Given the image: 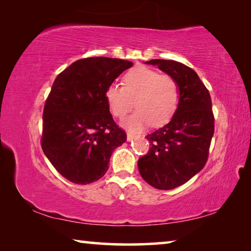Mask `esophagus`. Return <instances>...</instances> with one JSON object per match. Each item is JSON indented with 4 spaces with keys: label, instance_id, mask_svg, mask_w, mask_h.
Returning <instances> with one entry per match:
<instances>
[{
    "label": "esophagus",
    "instance_id": "obj_1",
    "mask_svg": "<svg viewBox=\"0 0 251 251\" xmlns=\"http://www.w3.org/2000/svg\"><path fill=\"white\" fill-rule=\"evenodd\" d=\"M135 136L136 135L133 134V133H127V139H128V141H131V139H133Z\"/></svg>",
    "mask_w": 251,
    "mask_h": 251
}]
</instances>
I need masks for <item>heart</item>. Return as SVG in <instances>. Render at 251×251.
Here are the masks:
<instances>
[{"instance_id": "1", "label": "heart", "mask_w": 251, "mask_h": 251, "mask_svg": "<svg viewBox=\"0 0 251 251\" xmlns=\"http://www.w3.org/2000/svg\"><path fill=\"white\" fill-rule=\"evenodd\" d=\"M123 82L124 86L110 84L105 96L110 112L120 120L136 104L138 109L124 123L127 128L139 130L150 124L164 125L176 112L180 91L173 76L146 66H137L127 72Z\"/></svg>"}]
</instances>
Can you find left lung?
Masks as SVG:
<instances>
[{"label":"left lung","instance_id":"left-lung-1","mask_svg":"<svg viewBox=\"0 0 251 251\" xmlns=\"http://www.w3.org/2000/svg\"><path fill=\"white\" fill-rule=\"evenodd\" d=\"M177 80L180 100L171 122L147 135L150 151L138 159L144 180L157 189L184 185L205 166L215 130L211 97L193 69L176 61L151 59Z\"/></svg>","mask_w":251,"mask_h":251}]
</instances>
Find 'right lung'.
I'll return each mask as SVG.
<instances>
[{
	"mask_svg": "<svg viewBox=\"0 0 251 251\" xmlns=\"http://www.w3.org/2000/svg\"><path fill=\"white\" fill-rule=\"evenodd\" d=\"M133 63L110 57L74 62L55 78L45 100L41 145L54 168L77 185L99 180L127 135L109 113L106 90Z\"/></svg>",
	"mask_w": 251,
	"mask_h": 251,
	"instance_id": "obj_1",
	"label": "right lung"
}]
</instances>
